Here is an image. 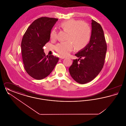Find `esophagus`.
I'll list each match as a JSON object with an SVG mask.
<instances>
[{
	"instance_id": "obj_1",
	"label": "esophagus",
	"mask_w": 126,
	"mask_h": 126,
	"mask_svg": "<svg viewBox=\"0 0 126 126\" xmlns=\"http://www.w3.org/2000/svg\"><path fill=\"white\" fill-rule=\"evenodd\" d=\"M65 58V57H62V56L60 57V60H63V59H64Z\"/></svg>"
}]
</instances>
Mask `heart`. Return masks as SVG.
Listing matches in <instances>:
<instances>
[{
  "mask_svg": "<svg viewBox=\"0 0 126 126\" xmlns=\"http://www.w3.org/2000/svg\"><path fill=\"white\" fill-rule=\"evenodd\" d=\"M61 28L67 32L66 40L64 42L57 44L55 47L56 51L62 56H66L74 48L81 49L84 48L89 42L91 38V29L89 25L82 21L70 19L60 24ZM57 32L55 29L51 31L50 37L55 40Z\"/></svg>",
  "mask_w": 126,
  "mask_h": 126,
  "instance_id": "b5f03b06",
  "label": "heart"
}]
</instances>
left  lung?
Wrapping results in <instances>:
<instances>
[{
	"instance_id": "left-lung-1",
	"label": "left lung",
	"mask_w": 126,
	"mask_h": 126,
	"mask_svg": "<svg viewBox=\"0 0 126 126\" xmlns=\"http://www.w3.org/2000/svg\"><path fill=\"white\" fill-rule=\"evenodd\" d=\"M92 31L89 43L75 56L69 71L73 79L80 84L88 83L100 73L104 65L107 44L100 24L92 20Z\"/></svg>"
}]
</instances>
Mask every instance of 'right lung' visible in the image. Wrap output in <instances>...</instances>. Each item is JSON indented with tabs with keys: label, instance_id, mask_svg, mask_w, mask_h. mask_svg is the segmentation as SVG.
I'll return each mask as SVG.
<instances>
[{
	"label": "right lung",
	"instance_id": "right-lung-1",
	"mask_svg": "<svg viewBox=\"0 0 126 126\" xmlns=\"http://www.w3.org/2000/svg\"><path fill=\"white\" fill-rule=\"evenodd\" d=\"M57 18L42 17L27 28L21 42L22 55L25 71L37 80L46 78L54 69L59 58L46 56L43 47L50 39V33Z\"/></svg>",
	"mask_w": 126,
	"mask_h": 126
}]
</instances>
